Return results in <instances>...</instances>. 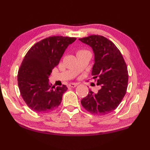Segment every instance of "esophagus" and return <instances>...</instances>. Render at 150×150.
<instances>
[{
    "instance_id": "1",
    "label": "esophagus",
    "mask_w": 150,
    "mask_h": 150,
    "mask_svg": "<svg viewBox=\"0 0 150 150\" xmlns=\"http://www.w3.org/2000/svg\"><path fill=\"white\" fill-rule=\"evenodd\" d=\"M78 84V83H69L68 85V86L69 87H71V88H74L76 87V86H77Z\"/></svg>"
}]
</instances>
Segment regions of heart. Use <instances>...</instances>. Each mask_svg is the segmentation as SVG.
Returning a JSON list of instances; mask_svg holds the SVG:
<instances>
[{
	"label": "heart",
	"mask_w": 150,
	"mask_h": 150,
	"mask_svg": "<svg viewBox=\"0 0 150 150\" xmlns=\"http://www.w3.org/2000/svg\"><path fill=\"white\" fill-rule=\"evenodd\" d=\"M83 51H86V50H79V51L78 52V53L80 52H83Z\"/></svg>",
	"instance_id": "b5f03b06"
}]
</instances>
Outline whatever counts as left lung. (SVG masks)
<instances>
[{
  "instance_id": "left-lung-1",
  "label": "left lung",
  "mask_w": 150,
  "mask_h": 150,
  "mask_svg": "<svg viewBox=\"0 0 150 150\" xmlns=\"http://www.w3.org/2000/svg\"><path fill=\"white\" fill-rule=\"evenodd\" d=\"M91 46L94 53L92 75L101 86L98 93L90 90L81 103L92 114L103 115L117 108L126 94L128 87L127 66L122 54L112 41L101 35H91L79 38Z\"/></svg>"
}]
</instances>
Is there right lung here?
Segmentation results:
<instances>
[{"mask_svg":"<svg viewBox=\"0 0 150 150\" xmlns=\"http://www.w3.org/2000/svg\"><path fill=\"white\" fill-rule=\"evenodd\" d=\"M76 40L67 36H50L36 43L25 54L18 72V85L22 98L32 110L46 113L60 105L67 87L64 85L52 86L49 77L65 49Z\"/></svg>","mask_w":150,"mask_h":150,"instance_id":"obj_1","label":"right lung"}]
</instances>
